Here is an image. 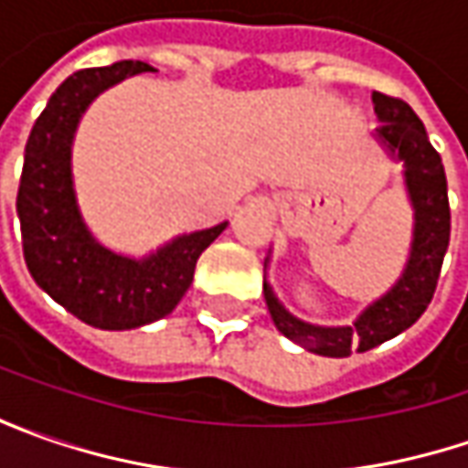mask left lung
<instances>
[{
    "label": "left lung",
    "mask_w": 468,
    "mask_h": 468,
    "mask_svg": "<svg viewBox=\"0 0 468 468\" xmlns=\"http://www.w3.org/2000/svg\"><path fill=\"white\" fill-rule=\"evenodd\" d=\"M372 103L380 122L372 137L380 143L390 161L404 166L406 197L414 210L411 244L401 276L386 294L369 302L349 325H314L302 320L281 304L268 279L262 281L265 304L276 328L289 341L320 356H349L351 351H369L411 328L435 294L442 258L451 239L445 169L441 154L427 137L424 124L401 99H390L375 90ZM268 262L271 258H265V271Z\"/></svg>",
    "instance_id": "8db88e82"
}]
</instances>
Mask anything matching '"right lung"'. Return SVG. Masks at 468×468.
Listing matches in <instances>:
<instances>
[{
  "mask_svg": "<svg viewBox=\"0 0 468 468\" xmlns=\"http://www.w3.org/2000/svg\"><path fill=\"white\" fill-rule=\"evenodd\" d=\"M140 72L154 67L130 59L69 75L30 130L17 189L30 276L67 313L101 331H133L166 317L187 294L203 250L226 229L224 221L179 234L133 258L101 244L85 224L72 174L80 119L103 90Z\"/></svg>",
  "mask_w": 468,
  "mask_h": 468,
  "instance_id": "1",
  "label": "right lung"
}]
</instances>
